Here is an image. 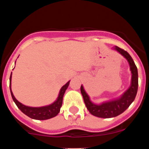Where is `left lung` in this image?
Instances as JSON below:
<instances>
[{
  "mask_svg": "<svg viewBox=\"0 0 149 149\" xmlns=\"http://www.w3.org/2000/svg\"><path fill=\"white\" fill-rule=\"evenodd\" d=\"M115 49H116L127 59L130 65L132 78L131 84L128 89L119 99L104 102L101 104H96L91 102L89 97L84 90L83 86L81 85V92L83 96L84 103L87 109L89 111L91 115L98 117V118H111L120 115L124 111H125L131 104V103L134 101L136 94H137L138 86H139V76H138L137 67L133 58L129 55L128 52L118 47H115Z\"/></svg>",
  "mask_w": 149,
  "mask_h": 149,
  "instance_id": "obj_1",
  "label": "left lung"
}]
</instances>
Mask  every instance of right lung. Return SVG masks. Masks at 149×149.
<instances>
[{
	"instance_id": "obj_1",
	"label": "right lung",
	"mask_w": 149,
	"mask_h": 149,
	"mask_svg": "<svg viewBox=\"0 0 149 149\" xmlns=\"http://www.w3.org/2000/svg\"><path fill=\"white\" fill-rule=\"evenodd\" d=\"M10 81H11V74H10V94H11V97L13 102L16 104V106L18 107V108L24 114L27 115L30 118H32V119L34 120H40L50 119V118L55 117L59 113L60 110H61V107L63 104V95L65 92V90L68 87L69 83H70V81H68L61 88L59 95H58V99H57V100L55 102H53L49 105H47V106L41 107H31L25 106V105L22 104V103L19 102L15 98V97L13 94V92L11 91V88H10Z\"/></svg>"
}]
</instances>
